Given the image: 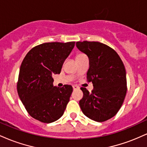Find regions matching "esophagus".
Returning a JSON list of instances; mask_svg holds the SVG:
<instances>
[{
    "instance_id": "1",
    "label": "esophagus",
    "mask_w": 147,
    "mask_h": 147,
    "mask_svg": "<svg viewBox=\"0 0 147 147\" xmlns=\"http://www.w3.org/2000/svg\"><path fill=\"white\" fill-rule=\"evenodd\" d=\"M72 88H73L74 90H77V89H79V87L77 86H76V85L72 86Z\"/></svg>"
}]
</instances>
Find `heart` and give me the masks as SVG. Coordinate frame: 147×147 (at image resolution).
I'll use <instances>...</instances> for the list:
<instances>
[{"label": "heart", "mask_w": 147, "mask_h": 147, "mask_svg": "<svg viewBox=\"0 0 147 147\" xmlns=\"http://www.w3.org/2000/svg\"><path fill=\"white\" fill-rule=\"evenodd\" d=\"M84 55H84V54H79V55H77V56H76V58H78V57L84 56Z\"/></svg>", "instance_id": "obj_1"}]
</instances>
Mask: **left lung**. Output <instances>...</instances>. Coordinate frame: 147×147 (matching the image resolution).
I'll use <instances>...</instances> for the list:
<instances>
[{
  "instance_id": "obj_1",
  "label": "left lung",
  "mask_w": 147,
  "mask_h": 147,
  "mask_svg": "<svg viewBox=\"0 0 147 147\" xmlns=\"http://www.w3.org/2000/svg\"><path fill=\"white\" fill-rule=\"evenodd\" d=\"M76 45L88 57L87 79L94 87L90 93L86 88H81L84 96L79 106L86 117L105 122L117 113L126 97L125 67L117 52L107 45L84 41L77 42Z\"/></svg>"
}]
</instances>
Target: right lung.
Here are the masks:
<instances>
[{"instance_id": "add662e5", "label": "right lung", "mask_w": 147, "mask_h": 147, "mask_svg": "<svg viewBox=\"0 0 147 147\" xmlns=\"http://www.w3.org/2000/svg\"><path fill=\"white\" fill-rule=\"evenodd\" d=\"M75 41L44 43L32 48L20 67L17 92L31 117L51 123L63 115L72 92L70 85L53 86L54 74H59Z\"/></svg>"}]
</instances>
